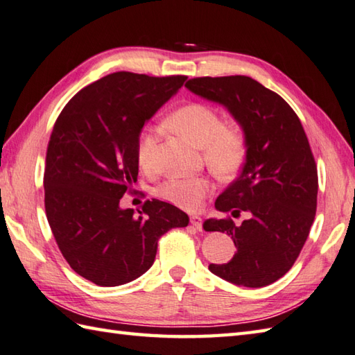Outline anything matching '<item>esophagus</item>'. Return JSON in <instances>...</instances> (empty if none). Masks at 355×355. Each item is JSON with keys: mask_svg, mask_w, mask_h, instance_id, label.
<instances>
[{"mask_svg": "<svg viewBox=\"0 0 355 355\" xmlns=\"http://www.w3.org/2000/svg\"><path fill=\"white\" fill-rule=\"evenodd\" d=\"M190 223L191 225L196 228V230H202V219L199 218V216H191L190 218Z\"/></svg>", "mask_w": 355, "mask_h": 355, "instance_id": "1", "label": "esophagus"}]
</instances>
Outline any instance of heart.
<instances>
[{
	"instance_id": "b5f03b06",
	"label": "heart",
	"mask_w": 355,
	"mask_h": 355,
	"mask_svg": "<svg viewBox=\"0 0 355 355\" xmlns=\"http://www.w3.org/2000/svg\"><path fill=\"white\" fill-rule=\"evenodd\" d=\"M170 124L184 133L202 150L207 167L220 179H231L242 168L247 157V136L236 124H223L213 107L190 103L179 107L170 116ZM159 141L156 127H144L137 135L136 157L142 168L155 165V151ZM213 191V182L205 176H170L159 185L157 194L171 205L185 211H196Z\"/></svg>"
}]
</instances>
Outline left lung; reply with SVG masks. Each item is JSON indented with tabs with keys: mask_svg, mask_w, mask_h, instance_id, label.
Instances as JSON below:
<instances>
[{
	"mask_svg": "<svg viewBox=\"0 0 355 355\" xmlns=\"http://www.w3.org/2000/svg\"><path fill=\"white\" fill-rule=\"evenodd\" d=\"M185 87L225 105L247 136L241 176L216 208L250 218L241 225L230 216L204 222L205 231L227 233L237 248L228 263L208 268L234 285H270L291 270L315 218L319 178L305 130L284 98L250 76L193 78Z\"/></svg>",
	"mask_w": 355,
	"mask_h": 355,
	"instance_id": "left-lung-1",
	"label": "left lung"
}]
</instances>
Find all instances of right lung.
I'll list each match as a JSON object with an SVG mask.
<instances>
[{
    "instance_id": "obj_1",
    "label": "right lung",
    "mask_w": 355,
    "mask_h": 355,
    "mask_svg": "<svg viewBox=\"0 0 355 355\" xmlns=\"http://www.w3.org/2000/svg\"><path fill=\"white\" fill-rule=\"evenodd\" d=\"M187 76L116 71L84 87L58 116L46 153L44 207L70 268L99 286L124 285L155 262L157 241L188 216L159 199L119 208L137 180V135Z\"/></svg>"
}]
</instances>
